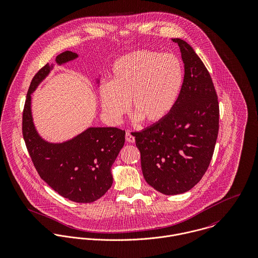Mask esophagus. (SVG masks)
I'll use <instances>...</instances> for the list:
<instances>
[{"label":"esophagus","instance_id":"esophagus-1","mask_svg":"<svg viewBox=\"0 0 258 258\" xmlns=\"http://www.w3.org/2000/svg\"><path fill=\"white\" fill-rule=\"evenodd\" d=\"M125 138H126V141L129 142V143H134L135 142V137L131 134V132L127 131L126 134H125Z\"/></svg>","mask_w":258,"mask_h":258}]
</instances>
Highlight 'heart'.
Here are the masks:
<instances>
[{"label":"heart","instance_id":"heart-1","mask_svg":"<svg viewBox=\"0 0 258 258\" xmlns=\"http://www.w3.org/2000/svg\"><path fill=\"white\" fill-rule=\"evenodd\" d=\"M183 82V67L174 54L133 51L113 63L109 84L100 88L102 111L111 122L118 123L130 102L135 121L159 123L174 109Z\"/></svg>","mask_w":258,"mask_h":258}]
</instances>
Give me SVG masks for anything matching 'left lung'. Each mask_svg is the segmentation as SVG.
<instances>
[{
  "instance_id": "left-lung-1",
  "label": "left lung",
  "mask_w": 258,
  "mask_h": 258,
  "mask_svg": "<svg viewBox=\"0 0 258 258\" xmlns=\"http://www.w3.org/2000/svg\"><path fill=\"white\" fill-rule=\"evenodd\" d=\"M177 42L184 82L172 112L161 122L134 132L148 184L164 195L189 190L207 172L219 134L220 107L210 73L192 47Z\"/></svg>"
}]
</instances>
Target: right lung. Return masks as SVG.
Returning a JSON list of instances; mask_svg holds the SVG:
<instances>
[{
  "label": "right lung",
  "mask_w": 258,
  "mask_h": 258,
  "mask_svg": "<svg viewBox=\"0 0 258 258\" xmlns=\"http://www.w3.org/2000/svg\"><path fill=\"white\" fill-rule=\"evenodd\" d=\"M67 50L57 64L74 60ZM53 66L45 64L34 76L23 112V136L39 177L57 194L75 203H92L112 185L111 167L124 146L125 131L116 127H90L63 143H49L37 133L32 116L31 94Z\"/></svg>",
  "instance_id": "add662e5"
}]
</instances>
